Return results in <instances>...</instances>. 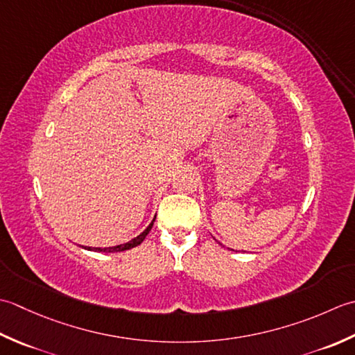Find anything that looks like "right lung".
<instances>
[{
    "label": "right lung",
    "instance_id": "right-lung-1",
    "mask_svg": "<svg viewBox=\"0 0 355 355\" xmlns=\"http://www.w3.org/2000/svg\"><path fill=\"white\" fill-rule=\"evenodd\" d=\"M155 219H153V222H155ZM153 222H151L150 225L146 230H144L139 236L132 239V241L127 242V243L116 245V247H107V248H92V247H87L85 250H93V251H101V252H118V251H125V250H130V248H135V247H137V245H141L144 239H146V236L150 233L151 227H153Z\"/></svg>",
    "mask_w": 355,
    "mask_h": 355
}]
</instances>
